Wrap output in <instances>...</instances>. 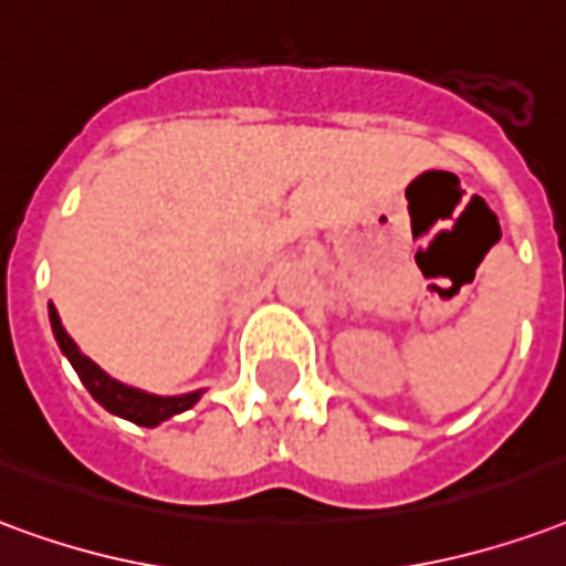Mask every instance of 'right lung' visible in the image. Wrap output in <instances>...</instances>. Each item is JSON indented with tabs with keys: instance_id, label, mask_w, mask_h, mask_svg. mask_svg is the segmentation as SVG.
Listing matches in <instances>:
<instances>
[{
	"instance_id": "obj_1",
	"label": "right lung",
	"mask_w": 566,
	"mask_h": 566,
	"mask_svg": "<svg viewBox=\"0 0 566 566\" xmlns=\"http://www.w3.org/2000/svg\"><path fill=\"white\" fill-rule=\"evenodd\" d=\"M50 326H53L56 345L69 357V363L77 371V378L83 380V387L92 392V399L111 413H116V417H123V420H132L137 426H158V422L170 420L174 413L188 411L200 399V392H203V389H198V392H186V396H153V392H144V389L119 384L104 368L95 366L86 354H81V347L74 345V338L65 333V326H62L53 303H50Z\"/></svg>"
}]
</instances>
